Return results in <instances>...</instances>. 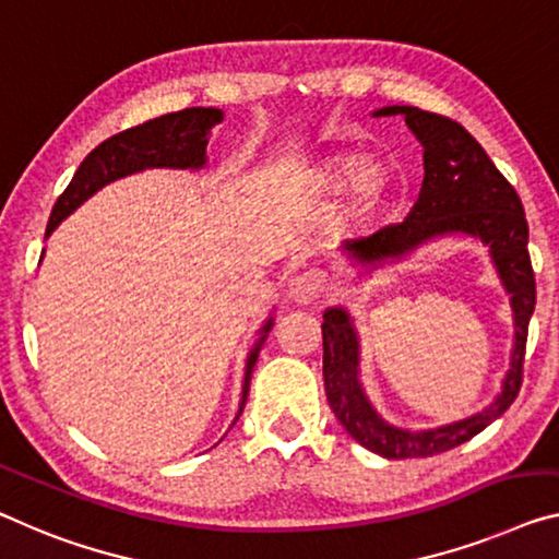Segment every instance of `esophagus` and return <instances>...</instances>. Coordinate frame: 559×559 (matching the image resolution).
<instances>
[{"instance_id": "obj_1", "label": "esophagus", "mask_w": 559, "mask_h": 559, "mask_svg": "<svg viewBox=\"0 0 559 559\" xmlns=\"http://www.w3.org/2000/svg\"><path fill=\"white\" fill-rule=\"evenodd\" d=\"M324 292V277L320 272H299L287 282V299L297 305L314 302Z\"/></svg>"}]
</instances>
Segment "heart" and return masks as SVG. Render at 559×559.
Here are the masks:
<instances>
[{
  "mask_svg": "<svg viewBox=\"0 0 559 559\" xmlns=\"http://www.w3.org/2000/svg\"><path fill=\"white\" fill-rule=\"evenodd\" d=\"M317 179L324 190H342L349 182V202L357 214L380 207L392 187V171L380 159H359L355 152L332 154L317 167Z\"/></svg>",
  "mask_w": 559,
  "mask_h": 559,
  "instance_id": "1",
  "label": "heart"
}]
</instances>
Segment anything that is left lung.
Wrapping results in <instances>:
<instances>
[{
  "label": "left lung",
  "mask_w": 559,
  "mask_h": 559,
  "mask_svg": "<svg viewBox=\"0 0 559 559\" xmlns=\"http://www.w3.org/2000/svg\"><path fill=\"white\" fill-rule=\"evenodd\" d=\"M374 117H405L409 132L425 150V179L415 207L405 222L372 237L349 239L342 254L365 267L407 260L412 252L442 237H472L489 250L497 277L510 295L514 345L502 390L483 412L432 429L390 425L365 394L359 382V334L347 307H328L322 314V374L328 402L340 425L369 452L388 460L432 457L472 440L504 415L522 384L527 324L535 312V274L527 252V219L514 187L500 175L487 152L465 127L432 111L394 105L372 111ZM362 277V272H359Z\"/></svg>",
  "instance_id": "obj_1"
}]
</instances>
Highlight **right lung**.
I'll use <instances>...</instances> for the list:
<instances>
[{
    "mask_svg": "<svg viewBox=\"0 0 559 559\" xmlns=\"http://www.w3.org/2000/svg\"><path fill=\"white\" fill-rule=\"evenodd\" d=\"M225 119V111L217 107H190L182 111H171V115H162L157 119H150L140 127L124 130L115 136H109L94 147L80 169L74 171L72 182L67 185V190L59 194V200L51 210L47 235L55 231L62 219L90 200L92 194H97L102 187H107L115 179L136 175L144 169H202L207 167V142L214 124H219ZM274 317L262 324L260 340L254 342V347L247 355L245 367V384H242V402H239V412L235 423L242 415L247 392H250V380L260 349L267 340V332L272 330ZM231 423V425H235Z\"/></svg>",
    "mask_w": 559,
    "mask_h": 559,
    "instance_id": "obj_1",
    "label": "right lung"
}]
</instances>
